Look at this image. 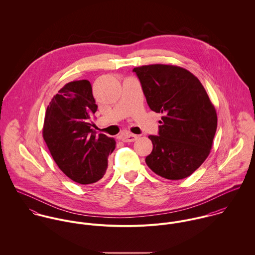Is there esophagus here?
<instances>
[{
    "label": "esophagus",
    "mask_w": 255,
    "mask_h": 255,
    "mask_svg": "<svg viewBox=\"0 0 255 255\" xmlns=\"http://www.w3.org/2000/svg\"><path fill=\"white\" fill-rule=\"evenodd\" d=\"M137 138H138L137 135L131 134V133H123L121 135V139L124 142H132V141H135Z\"/></svg>",
    "instance_id": "1"
}]
</instances>
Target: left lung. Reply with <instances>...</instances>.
Returning a JSON list of instances; mask_svg holds the SVG:
<instances>
[{"mask_svg": "<svg viewBox=\"0 0 255 255\" xmlns=\"http://www.w3.org/2000/svg\"><path fill=\"white\" fill-rule=\"evenodd\" d=\"M149 108L163 115L147 166L168 180L190 176L208 157L217 114L203 85L190 72L170 65L134 68Z\"/></svg>", "mask_w": 255, "mask_h": 255, "instance_id": "1", "label": "left lung"}]
</instances>
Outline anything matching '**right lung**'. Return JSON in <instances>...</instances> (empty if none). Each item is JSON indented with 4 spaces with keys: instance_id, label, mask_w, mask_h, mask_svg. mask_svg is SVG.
I'll return each instance as SVG.
<instances>
[{
    "instance_id": "1",
    "label": "right lung",
    "mask_w": 255,
    "mask_h": 255,
    "mask_svg": "<svg viewBox=\"0 0 255 255\" xmlns=\"http://www.w3.org/2000/svg\"><path fill=\"white\" fill-rule=\"evenodd\" d=\"M97 111L88 80L67 83L46 110L43 137L61 171L73 182L89 184L101 180L108 157L116 147L114 138L91 128Z\"/></svg>"
}]
</instances>
